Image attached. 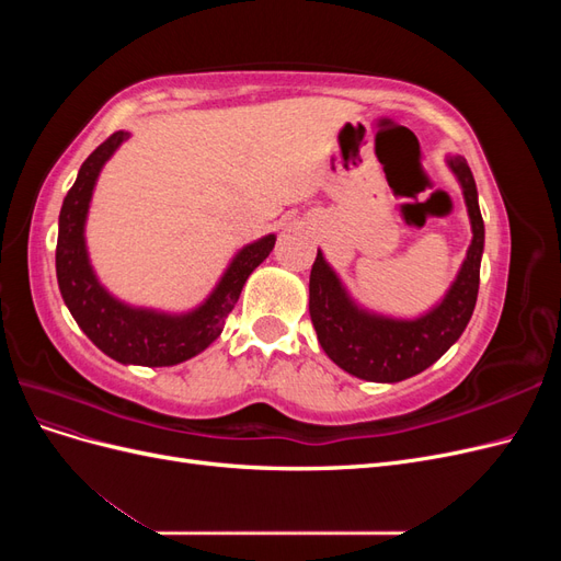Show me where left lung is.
<instances>
[{
    "mask_svg": "<svg viewBox=\"0 0 561 561\" xmlns=\"http://www.w3.org/2000/svg\"><path fill=\"white\" fill-rule=\"evenodd\" d=\"M447 163L461 182L472 243L449 293L433 311L414 320H396L360 309L318 250L309 278L311 322L322 351L353 377L396 383L419 375L437 358H443L447 348L463 334L474 311L484 250L478 186L463 157H449Z\"/></svg>",
    "mask_w": 561,
    "mask_h": 561,
    "instance_id": "8db88e82",
    "label": "left lung"
}]
</instances>
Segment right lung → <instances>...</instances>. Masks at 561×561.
<instances>
[{
    "mask_svg": "<svg viewBox=\"0 0 561 561\" xmlns=\"http://www.w3.org/2000/svg\"><path fill=\"white\" fill-rule=\"evenodd\" d=\"M128 140L126 130H116L81 163L79 175L67 192L58 217L56 274L60 295L77 325L112 360L142 367H168L194 358L206 351L225 328V320L241 297L248 276L274 250L276 236L245 245L231 260L222 280L198 309L171 316L151 309H133L114 299L98 283L89 262L83 227H87L93 186L105 161L116 147Z\"/></svg>",
    "mask_w": 561,
    "mask_h": 561,
    "instance_id": "1",
    "label": "right lung"
}]
</instances>
